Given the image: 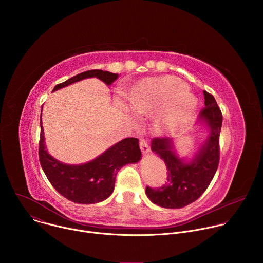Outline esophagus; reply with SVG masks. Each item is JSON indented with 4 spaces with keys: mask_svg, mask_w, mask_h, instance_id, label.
I'll return each mask as SVG.
<instances>
[{
    "mask_svg": "<svg viewBox=\"0 0 263 263\" xmlns=\"http://www.w3.org/2000/svg\"><path fill=\"white\" fill-rule=\"evenodd\" d=\"M139 145H140V148H141V152H142L144 155H146V154L149 153V145H148V143L146 142L145 139L140 138V140H139Z\"/></svg>",
    "mask_w": 263,
    "mask_h": 263,
    "instance_id": "34e87169",
    "label": "esophagus"
}]
</instances>
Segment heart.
<instances>
[{
    "label": "heart",
    "mask_w": 263,
    "mask_h": 263,
    "mask_svg": "<svg viewBox=\"0 0 263 263\" xmlns=\"http://www.w3.org/2000/svg\"><path fill=\"white\" fill-rule=\"evenodd\" d=\"M131 108L139 115L158 109L159 123L165 128L185 127L198 108L197 98L189 92L187 85L177 77L146 79L131 88L128 95ZM127 109V105L121 101Z\"/></svg>",
    "instance_id": "obj_1"
}]
</instances>
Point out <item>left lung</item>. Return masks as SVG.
<instances>
[{
	"label": "left lung",
	"instance_id": "1",
	"mask_svg": "<svg viewBox=\"0 0 263 263\" xmlns=\"http://www.w3.org/2000/svg\"><path fill=\"white\" fill-rule=\"evenodd\" d=\"M203 92L205 108L200 112L199 122L208 128L209 134L191 160L178 156L173 138L152 139L151 149L165 162L167 182L158 189L146 186L145 195L160 207L177 209L192 204L207 190L217 170L222 116L214 97Z\"/></svg>",
	"mask_w": 263,
	"mask_h": 263
}]
</instances>
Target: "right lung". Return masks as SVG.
Segmentation results:
<instances>
[{
	"instance_id": "obj_1",
	"label": "right lung",
	"mask_w": 263,
	"mask_h": 263,
	"mask_svg": "<svg viewBox=\"0 0 263 263\" xmlns=\"http://www.w3.org/2000/svg\"><path fill=\"white\" fill-rule=\"evenodd\" d=\"M87 78H98L111 85L119 78V73L102 69L83 71L57 84L53 91ZM39 154L41 165L54 189L67 200L78 204H95L109 198L114 193L118 172L124 165L136 163L141 158L139 140L128 137L87 163L65 164L48 153L42 119Z\"/></svg>"
}]
</instances>
